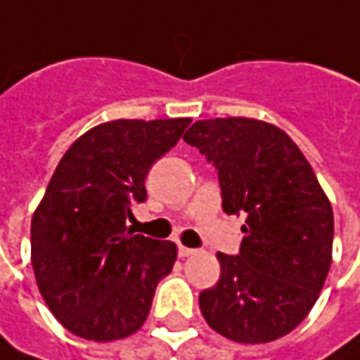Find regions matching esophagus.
<instances>
[{
  "mask_svg": "<svg viewBox=\"0 0 360 360\" xmlns=\"http://www.w3.org/2000/svg\"><path fill=\"white\" fill-rule=\"evenodd\" d=\"M196 254V250H193V248H186V245H178V256L180 258H188V256H194Z\"/></svg>",
  "mask_w": 360,
  "mask_h": 360,
  "instance_id": "34e87169",
  "label": "esophagus"
}]
</instances>
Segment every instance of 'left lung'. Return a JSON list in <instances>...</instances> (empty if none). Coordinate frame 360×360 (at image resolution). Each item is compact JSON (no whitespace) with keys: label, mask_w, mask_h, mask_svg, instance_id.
I'll use <instances>...</instances> for the list:
<instances>
[{"label":"left lung","mask_w":360,"mask_h":360,"mask_svg":"<svg viewBox=\"0 0 360 360\" xmlns=\"http://www.w3.org/2000/svg\"><path fill=\"white\" fill-rule=\"evenodd\" d=\"M184 141L217 167L223 211L248 215L240 254H217L221 276L200 291V314L233 342L278 340L307 318L330 272V198L295 141L270 122L196 120Z\"/></svg>","instance_id":"8db88e82"}]
</instances>
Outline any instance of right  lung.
I'll use <instances>...</instances> for the list:
<instances>
[{"mask_svg":"<svg viewBox=\"0 0 360 360\" xmlns=\"http://www.w3.org/2000/svg\"><path fill=\"white\" fill-rule=\"evenodd\" d=\"M191 118H118L86 131L65 151L30 225L37 285L65 330L112 342L141 328L158 283L172 272L174 242L133 233L131 205Z\"/></svg>","mask_w":360,"mask_h":360,"instance_id":"right-lung-1","label":"right lung"}]
</instances>
